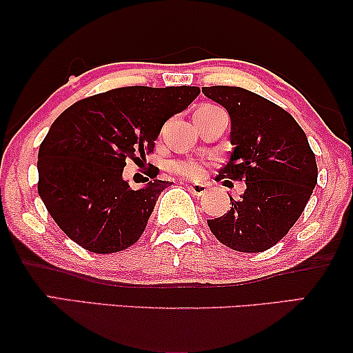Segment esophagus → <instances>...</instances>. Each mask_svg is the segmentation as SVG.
<instances>
[{
  "label": "esophagus",
  "instance_id": "obj_1",
  "mask_svg": "<svg viewBox=\"0 0 353 353\" xmlns=\"http://www.w3.org/2000/svg\"><path fill=\"white\" fill-rule=\"evenodd\" d=\"M188 188H190V191L192 192V194H196V196L205 194V191H207V186L205 185H201V183H194V185H190Z\"/></svg>",
  "mask_w": 353,
  "mask_h": 353
}]
</instances>
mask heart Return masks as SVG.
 <instances>
[{
  "label": "heart",
  "mask_w": 353,
  "mask_h": 353,
  "mask_svg": "<svg viewBox=\"0 0 353 353\" xmlns=\"http://www.w3.org/2000/svg\"><path fill=\"white\" fill-rule=\"evenodd\" d=\"M172 170L186 178H197L202 172V163L197 159H181L172 163Z\"/></svg>",
  "instance_id": "heart-1"
}]
</instances>
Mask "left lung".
<instances>
[{"label":"left lung","instance_id":"1","mask_svg":"<svg viewBox=\"0 0 353 353\" xmlns=\"http://www.w3.org/2000/svg\"><path fill=\"white\" fill-rule=\"evenodd\" d=\"M228 110L230 161L216 180H239L245 190L231 209L207 220L221 244L239 252H263L281 241L302 215L318 167L308 139L294 117L272 101L239 86H202Z\"/></svg>","mask_w":353,"mask_h":353}]
</instances>
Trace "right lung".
Here are the masks:
<instances>
[{"instance_id":"add662e5","label":"right lung","mask_w":353,"mask_h":353,"mask_svg":"<svg viewBox=\"0 0 353 353\" xmlns=\"http://www.w3.org/2000/svg\"><path fill=\"white\" fill-rule=\"evenodd\" d=\"M199 93V86H123L81 99L54 120L38 151V194L72 241L112 254L141 238L170 183L156 172L132 190L123 167L146 159L163 123Z\"/></svg>"}]
</instances>
